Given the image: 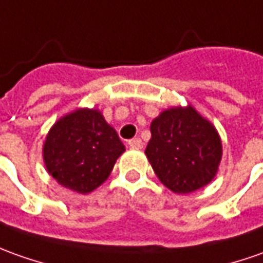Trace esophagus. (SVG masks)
Segmentation results:
<instances>
[{"label": "esophagus", "instance_id": "1", "mask_svg": "<svg viewBox=\"0 0 263 263\" xmlns=\"http://www.w3.org/2000/svg\"><path fill=\"white\" fill-rule=\"evenodd\" d=\"M128 145L131 146L132 149H139V148H142V141L139 138H132L128 141Z\"/></svg>", "mask_w": 263, "mask_h": 263}]
</instances>
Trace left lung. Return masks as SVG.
Wrapping results in <instances>:
<instances>
[{"label":"left lung","mask_w":263,"mask_h":263,"mask_svg":"<svg viewBox=\"0 0 263 263\" xmlns=\"http://www.w3.org/2000/svg\"><path fill=\"white\" fill-rule=\"evenodd\" d=\"M145 154L167 189L187 194L214 178L221 160V142L213 125L196 109L171 108L151 122Z\"/></svg>","instance_id":"1"}]
</instances>
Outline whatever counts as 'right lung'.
<instances>
[{"label": "right lung", "mask_w": 263, "mask_h": 263, "mask_svg": "<svg viewBox=\"0 0 263 263\" xmlns=\"http://www.w3.org/2000/svg\"><path fill=\"white\" fill-rule=\"evenodd\" d=\"M125 151L117 131L99 110L78 109L59 119L43 146L46 168L73 192H93L110 174Z\"/></svg>", "instance_id": "right-lung-1"}]
</instances>
